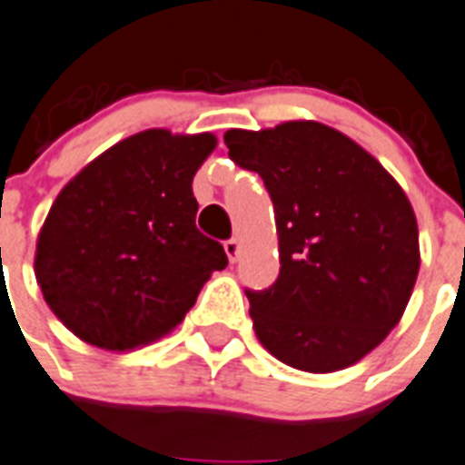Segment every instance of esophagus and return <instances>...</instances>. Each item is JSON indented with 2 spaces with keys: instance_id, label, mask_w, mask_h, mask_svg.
Masks as SVG:
<instances>
[{
  "instance_id": "1",
  "label": "esophagus",
  "mask_w": 465,
  "mask_h": 465,
  "mask_svg": "<svg viewBox=\"0 0 465 465\" xmlns=\"http://www.w3.org/2000/svg\"><path fill=\"white\" fill-rule=\"evenodd\" d=\"M224 251H226V257H229L232 262H236V260H239V255H241V243L236 239L224 241Z\"/></svg>"
}]
</instances>
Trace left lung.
<instances>
[{"label": "left lung", "mask_w": 465, "mask_h": 465, "mask_svg": "<svg viewBox=\"0 0 465 465\" xmlns=\"http://www.w3.org/2000/svg\"><path fill=\"white\" fill-rule=\"evenodd\" d=\"M224 143L274 203L279 279L245 291L257 341L307 373L357 364L400 323L419 276L407 193L369 151L314 120L229 130Z\"/></svg>", "instance_id": "left-lung-1"}]
</instances>
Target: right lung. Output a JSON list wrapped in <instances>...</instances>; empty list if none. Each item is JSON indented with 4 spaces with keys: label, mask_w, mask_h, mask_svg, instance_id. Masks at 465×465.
Wrapping results in <instances>:
<instances>
[{
    "label": "right lung",
    "mask_w": 465,
    "mask_h": 465,
    "mask_svg": "<svg viewBox=\"0 0 465 465\" xmlns=\"http://www.w3.org/2000/svg\"><path fill=\"white\" fill-rule=\"evenodd\" d=\"M214 146L210 132H139L61 189L37 236L35 276L80 341L113 352L158 341L226 267L224 248L196 229L191 189Z\"/></svg>",
    "instance_id": "add662e5"
}]
</instances>
